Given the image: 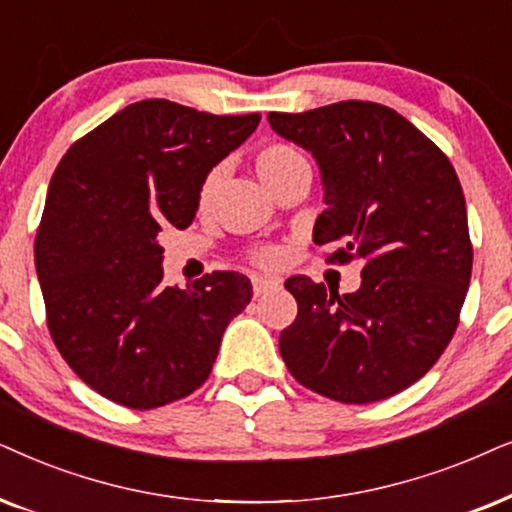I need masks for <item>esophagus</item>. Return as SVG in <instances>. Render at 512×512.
Returning a JSON list of instances; mask_svg holds the SVG:
<instances>
[{
	"label": "esophagus",
	"instance_id": "obj_1",
	"mask_svg": "<svg viewBox=\"0 0 512 512\" xmlns=\"http://www.w3.org/2000/svg\"><path fill=\"white\" fill-rule=\"evenodd\" d=\"M276 288H278V281H274V278H252V292H255V297L267 295V292Z\"/></svg>",
	"mask_w": 512,
	"mask_h": 512
}]
</instances>
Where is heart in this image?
<instances>
[{"mask_svg": "<svg viewBox=\"0 0 512 512\" xmlns=\"http://www.w3.org/2000/svg\"><path fill=\"white\" fill-rule=\"evenodd\" d=\"M302 168H309V163H306L304 154L299 152L297 147L288 145V142H269V145H264L255 156L257 175H260V180L271 189V192H274L276 187H281L288 177H292ZM220 177H222V170L213 168L201 180L199 192H196V210H199V213H208V210L213 208ZM281 257L283 252L274 248V245H264V248L252 250L250 260L255 262L257 267L271 269L281 262Z\"/></svg>", "mask_w": 512, "mask_h": 512, "instance_id": "b5f03b06", "label": "heart"}]
</instances>
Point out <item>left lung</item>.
<instances>
[{"label":"left lung","instance_id":"left-lung-1","mask_svg":"<svg viewBox=\"0 0 512 512\" xmlns=\"http://www.w3.org/2000/svg\"><path fill=\"white\" fill-rule=\"evenodd\" d=\"M269 124L318 161L325 210L313 243L335 245L327 262L363 260V283L349 295L306 276L285 281L297 299L278 339L285 365L339 403L391 398L431 370L459 325L473 245L456 170L377 102L269 112Z\"/></svg>","mask_w":512,"mask_h":512}]
</instances>
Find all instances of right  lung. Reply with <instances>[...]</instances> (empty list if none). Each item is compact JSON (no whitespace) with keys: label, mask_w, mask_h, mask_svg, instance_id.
I'll return each instance as SVG.
<instances>
[{"label":"right lung","mask_w":512,"mask_h":512,"mask_svg":"<svg viewBox=\"0 0 512 512\" xmlns=\"http://www.w3.org/2000/svg\"><path fill=\"white\" fill-rule=\"evenodd\" d=\"M260 119L142 100L60 159L34 238L46 323L67 365L112 403L154 410L194 393L250 304L236 271L163 283L159 231L192 224L201 180Z\"/></svg>","instance_id":"obj_1"}]
</instances>
